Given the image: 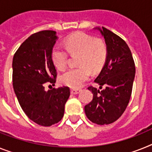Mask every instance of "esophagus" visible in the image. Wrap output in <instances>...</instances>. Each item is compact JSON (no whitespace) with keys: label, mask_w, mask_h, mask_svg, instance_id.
Instances as JSON below:
<instances>
[{"label":"esophagus","mask_w":152,"mask_h":152,"mask_svg":"<svg viewBox=\"0 0 152 152\" xmlns=\"http://www.w3.org/2000/svg\"><path fill=\"white\" fill-rule=\"evenodd\" d=\"M81 90L80 89H71V94H78Z\"/></svg>","instance_id":"esophagus-1"}]
</instances>
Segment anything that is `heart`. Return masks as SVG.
I'll list each match as a JSON object with an SVG mask.
<instances>
[{
    "mask_svg": "<svg viewBox=\"0 0 152 152\" xmlns=\"http://www.w3.org/2000/svg\"><path fill=\"white\" fill-rule=\"evenodd\" d=\"M65 45L71 54H80L78 68L66 70L59 76V81L65 86L79 88L90 77V69L97 72L104 66L107 56V46L104 41L96 39L85 32H76L65 41ZM58 45L52 50V60L59 70L64 69L68 62V52Z\"/></svg>",
    "mask_w": 152,
    "mask_h": 152,
    "instance_id": "heart-1",
    "label": "heart"
}]
</instances>
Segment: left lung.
I'll use <instances>...</instances> for the list:
<instances>
[{
	"label": "left lung",
	"mask_w": 152,
	"mask_h": 152,
	"mask_svg": "<svg viewBox=\"0 0 152 152\" xmlns=\"http://www.w3.org/2000/svg\"><path fill=\"white\" fill-rule=\"evenodd\" d=\"M100 31L107 46L105 64L94 82L97 90L89 86L93 100L85 106V113L90 121L104 125L116 121L123 114L129 103L135 76V65L129 47L123 39L102 27Z\"/></svg>",
	"instance_id": "1"
}]
</instances>
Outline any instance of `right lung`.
<instances>
[{"label":"right lung","instance_id":"1","mask_svg":"<svg viewBox=\"0 0 152 152\" xmlns=\"http://www.w3.org/2000/svg\"><path fill=\"white\" fill-rule=\"evenodd\" d=\"M58 37L55 31H42L29 36L15 52L12 62L15 95L28 118L49 127L60 121L69 97L68 86L45 90L47 82L55 86L57 72L52 50Z\"/></svg>","mask_w":152,"mask_h":152}]
</instances>
